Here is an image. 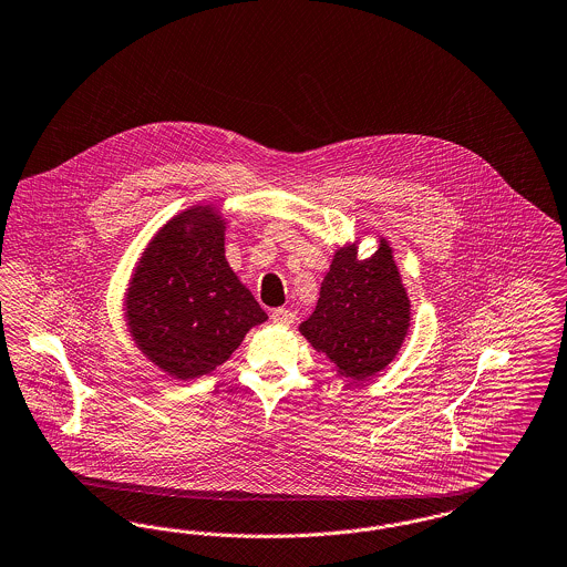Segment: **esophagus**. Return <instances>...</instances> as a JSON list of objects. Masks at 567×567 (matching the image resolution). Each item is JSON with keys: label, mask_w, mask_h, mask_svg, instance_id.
I'll list each match as a JSON object with an SVG mask.
<instances>
[{"label": "esophagus", "mask_w": 567, "mask_h": 567, "mask_svg": "<svg viewBox=\"0 0 567 567\" xmlns=\"http://www.w3.org/2000/svg\"><path fill=\"white\" fill-rule=\"evenodd\" d=\"M271 321L276 326H291L296 321V312L289 308H276L271 310Z\"/></svg>", "instance_id": "1"}]
</instances>
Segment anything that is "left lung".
<instances>
[{"label": "left lung", "instance_id": "8db88e82", "mask_svg": "<svg viewBox=\"0 0 567 567\" xmlns=\"http://www.w3.org/2000/svg\"><path fill=\"white\" fill-rule=\"evenodd\" d=\"M358 244L360 237L333 252L315 312L298 328L347 383L390 367L411 328V301L390 241L379 235L368 259L358 257Z\"/></svg>", "mask_w": 567, "mask_h": 567}]
</instances>
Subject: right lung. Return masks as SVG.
Segmentation results:
<instances>
[{
    "mask_svg": "<svg viewBox=\"0 0 567 567\" xmlns=\"http://www.w3.org/2000/svg\"><path fill=\"white\" fill-rule=\"evenodd\" d=\"M225 231L220 207L197 203L167 220L134 264L126 328L136 349L173 379L216 370L267 321L225 257Z\"/></svg>",
    "mask_w": 567,
    "mask_h": 567,
    "instance_id": "add662e5",
    "label": "right lung"
}]
</instances>
